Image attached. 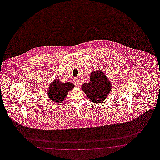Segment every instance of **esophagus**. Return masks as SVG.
Instances as JSON below:
<instances>
[{
  "instance_id": "obj_1",
  "label": "esophagus",
  "mask_w": 160,
  "mask_h": 160,
  "mask_svg": "<svg viewBox=\"0 0 160 160\" xmlns=\"http://www.w3.org/2000/svg\"><path fill=\"white\" fill-rule=\"evenodd\" d=\"M73 83L74 84V85L77 87L79 86V80L78 79V78H74L73 80Z\"/></svg>"
}]
</instances>
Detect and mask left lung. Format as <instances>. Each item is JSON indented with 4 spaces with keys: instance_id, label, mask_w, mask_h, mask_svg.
<instances>
[{
    "instance_id": "obj_1",
    "label": "left lung",
    "mask_w": 160,
    "mask_h": 160,
    "mask_svg": "<svg viewBox=\"0 0 160 160\" xmlns=\"http://www.w3.org/2000/svg\"><path fill=\"white\" fill-rule=\"evenodd\" d=\"M90 82L82 85L83 92L94 103H102L112 89V83L102 70L90 73Z\"/></svg>"
}]
</instances>
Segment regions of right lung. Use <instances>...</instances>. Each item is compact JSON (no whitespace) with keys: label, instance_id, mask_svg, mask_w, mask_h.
<instances>
[{"label":"right lung","instance_id":"obj_1","mask_svg":"<svg viewBox=\"0 0 160 160\" xmlns=\"http://www.w3.org/2000/svg\"><path fill=\"white\" fill-rule=\"evenodd\" d=\"M74 87L72 82H62L58 79H56L49 85L48 94L51 100L61 103L67 97L68 92Z\"/></svg>","mask_w":160,"mask_h":160}]
</instances>
